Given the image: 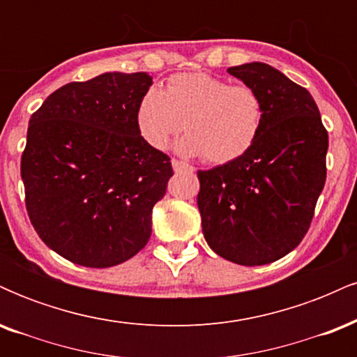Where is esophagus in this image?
<instances>
[{
    "instance_id": "esophagus-1",
    "label": "esophagus",
    "mask_w": 357,
    "mask_h": 357,
    "mask_svg": "<svg viewBox=\"0 0 357 357\" xmlns=\"http://www.w3.org/2000/svg\"><path fill=\"white\" fill-rule=\"evenodd\" d=\"M171 162H173V167H174L176 173H183V171H195L192 169V166L186 165V162H183V161H178V159H173Z\"/></svg>"
}]
</instances>
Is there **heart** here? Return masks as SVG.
Wrapping results in <instances>:
<instances>
[{
	"label": "heart",
	"instance_id": "1",
	"mask_svg": "<svg viewBox=\"0 0 357 357\" xmlns=\"http://www.w3.org/2000/svg\"><path fill=\"white\" fill-rule=\"evenodd\" d=\"M265 122L264 99L257 89L204 72L176 73L165 89H149L139 100L136 124L154 149L184 129L178 142L186 155H204L211 165H228L255 146Z\"/></svg>",
	"mask_w": 357,
	"mask_h": 357
}]
</instances>
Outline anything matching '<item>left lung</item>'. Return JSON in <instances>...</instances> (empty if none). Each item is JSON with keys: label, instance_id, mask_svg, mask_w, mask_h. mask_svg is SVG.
I'll list each match as a JSON object with an SVG mask.
<instances>
[{"label": "left lung", "instance_id": "obj_1", "mask_svg": "<svg viewBox=\"0 0 357 357\" xmlns=\"http://www.w3.org/2000/svg\"><path fill=\"white\" fill-rule=\"evenodd\" d=\"M228 73L257 89L265 122L247 154L198 171L203 235L220 257L255 267L285 257L312 223L329 136L307 89L261 61Z\"/></svg>", "mask_w": 357, "mask_h": 357}]
</instances>
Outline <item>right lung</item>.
<instances>
[{
  "label": "right lung",
  "mask_w": 357,
  "mask_h": 357,
  "mask_svg": "<svg viewBox=\"0 0 357 357\" xmlns=\"http://www.w3.org/2000/svg\"><path fill=\"white\" fill-rule=\"evenodd\" d=\"M151 84L144 72L70 82L30 119L22 154L28 216L45 245L73 264L114 267L151 238L153 206L174 174L136 124Z\"/></svg>",
  "instance_id": "obj_1"
}]
</instances>
